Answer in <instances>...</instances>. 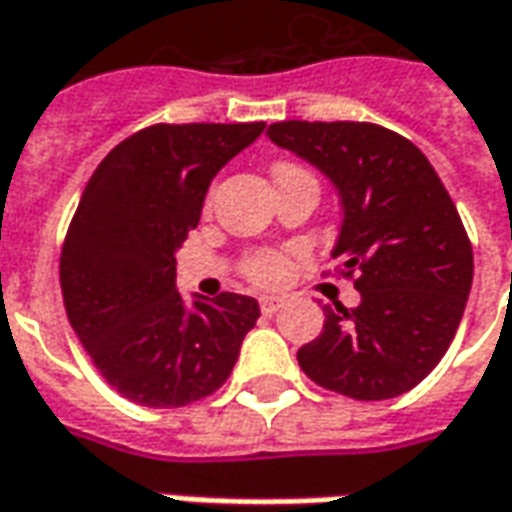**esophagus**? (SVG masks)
<instances>
[{"label": "esophagus", "instance_id": "esophagus-1", "mask_svg": "<svg viewBox=\"0 0 512 512\" xmlns=\"http://www.w3.org/2000/svg\"><path fill=\"white\" fill-rule=\"evenodd\" d=\"M284 303H286L284 297H273V295H267V297H262V300H259V306H262L264 317H273L275 311L284 306Z\"/></svg>", "mask_w": 512, "mask_h": 512}]
</instances>
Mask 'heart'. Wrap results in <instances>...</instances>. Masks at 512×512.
Listing matches in <instances>:
<instances>
[{"mask_svg":"<svg viewBox=\"0 0 512 512\" xmlns=\"http://www.w3.org/2000/svg\"><path fill=\"white\" fill-rule=\"evenodd\" d=\"M278 170H297L295 165H275V173ZM292 270V259L286 256V253H278V250H267V253H259V256H253L248 262V275L256 281V284L262 286H275L286 281V275Z\"/></svg>","mask_w":512,"mask_h":512,"instance_id":"obj_1","label":"heart"}]
</instances>
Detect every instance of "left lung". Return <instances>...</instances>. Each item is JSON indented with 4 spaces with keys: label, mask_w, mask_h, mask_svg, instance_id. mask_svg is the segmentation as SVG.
Segmentation results:
<instances>
[{
    "label": "left lung",
    "mask_w": 512,
    "mask_h": 512,
    "mask_svg": "<svg viewBox=\"0 0 512 512\" xmlns=\"http://www.w3.org/2000/svg\"><path fill=\"white\" fill-rule=\"evenodd\" d=\"M267 134L339 192L331 256L361 292L355 308H322L325 328L297 364L353 400L400 397L444 358L469 300L474 256L458 209L422 151L383 126L284 121Z\"/></svg>",
    "instance_id": "8db88e82"
}]
</instances>
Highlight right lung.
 <instances>
[{
  "mask_svg": "<svg viewBox=\"0 0 512 512\" xmlns=\"http://www.w3.org/2000/svg\"><path fill=\"white\" fill-rule=\"evenodd\" d=\"M264 123H159L126 137L90 176L60 256L68 322L112 389L146 408L217 391L259 320L248 295L176 286V250L209 184Z\"/></svg>",
  "mask_w": 512,
  "mask_h": 512,
  "instance_id": "obj_1",
  "label": "right lung"
}]
</instances>
